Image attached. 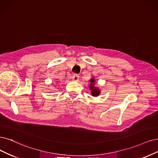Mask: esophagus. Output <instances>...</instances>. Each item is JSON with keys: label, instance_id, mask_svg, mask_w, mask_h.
I'll use <instances>...</instances> for the list:
<instances>
[{"label": "esophagus", "instance_id": "1", "mask_svg": "<svg viewBox=\"0 0 158 158\" xmlns=\"http://www.w3.org/2000/svg\"><path fill=\"white\" fill-rule=\"evenodd\" d=\"M79 79V76L77 74H73L72 75V79H73V81H75V82L78 81Z\"/></svg>", "mask_w": 158, "mask_h": 158}]
</instances>
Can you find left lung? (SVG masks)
I'll use <instances>...</instances> for the list:
<instances>
[{"label": "left lung", "instance_id": "1", "mask_svg": "<svg viewBox=\"0 0 158 158\" xmlns=\"http://www.w3.org/2000/svg\"><path fill=\"white\" fill-rule=\"evenodd\" d=\"M90 89L91 90V94L92 96H98L100 95V91L99 90V89L96 88V87L94 86V83H95V79L94 78H92V79L90 80Z\"/></svg>", "mask_w": 158, "mask_h": 158}]
</instances>
